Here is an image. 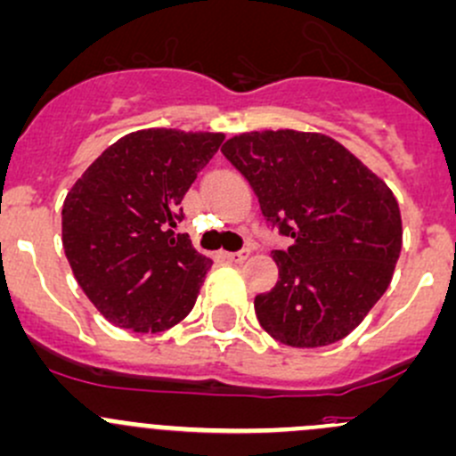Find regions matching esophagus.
Masks as SVG:
<instances>
[{
    "label": "esophagus",
    "instance_id": "34e87169",
    "mask_svg": "<svg viewBox=\"0 0 456 456\" xmlns=\"http://www.w3.org/2000/svg\"><path fill=\"white\" fill-rule=\"evenodd\" d=\"M248 248H240V251H233V253H223V257L224 260H229V262H236V265H240V262H244L248 257Z\"/></svg>",
    "mask_w": 456,
    "mask_h": 456
}]
</instances>
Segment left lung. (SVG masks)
I'll return each mask as SVG.
<instances>
[{
  "mask_svg": "<svg viewBox=\"0 0 456 456\" xmlns=\"http://www.w3.org/2000/svg\"><path fill=\"white\" fill-rule=\"evenodd\" d=\"M266 223L292 238L271 253L280 280L256 297L257 321L290 347L347 337L391 284L402 248L393 191L321 133L253 131L223 143Z\"/></svg>",
  "mask_w": 456,
  "mask_h": 456,
  "instance_id": "8db88e82",
  "label": "left lung"
}]
</instances>
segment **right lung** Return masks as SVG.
<instances>
[{
  "label": "right lung",
  "mask_w": 456,
  "mask_h": 456,
  "mask_svg": "<svg viewBox=\"0 0 456 456\" xmlns=\"http://www.w3.org/2000/svg\"><path fill=\"white\" fill-rule=\"evenodd\" d=\"M223 133L146 128L118 140L83 172L63 203V248L100 314L133 332H164L194 308L212 260L179 208Z\"/></svg>",
  "instance_id": "right-lung-1"
}]
</instances>
